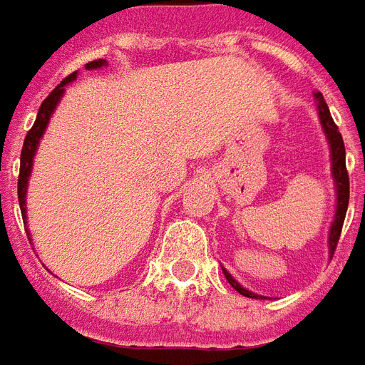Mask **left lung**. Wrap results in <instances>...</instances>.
<instances>
[{
    "mask_svg": "<svg viewBox=\"0 0 365 365\" xmlns=\"http://www.w3.org/2000/svg\"><path fill=\"white\" fill-rule=\"evenodd\" d=\"M315 98H317V108H319V118L321 123H323V129H325L327 139H329V145H331V160H333V175L334 182H336V215H334V222L331 226V234H329V251H331V257L336 251V244L341 240L342 224H344V217H346L348 209V199H350V182H348V170H346V150H344V141H342V135L339 133V128L336 123L331 118V112H329V106L323 100V94L315 93ZM226 279L230 282L237 292L245 296V298H263V296H257V294L245 290L242 286L237 284L236 280L232 279L230 272L224 271Z\"/></svg>",
    "mask_w": 365,
    "mask_h": 365,
    "instance_id": "1",
    "label": "left lung"
}]
</instances>
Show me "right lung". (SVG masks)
I'll return each mask as SVG.
<instances>
[{
	"label": "right lung",
	"instance_id": "obj_1",
	"mask_svg": "<svg viewBox=\"0 0 365 365\" xmlns=\"http://www.w3.org/2000/svg\"><path fill=\"white\" fill-rule=\"evenodd\" d=\"M106 66V61L104 59H94V61H88L86 63V69H94V67H102ZM77 77V73H71L69 77L61 81L56 88H53L52 93L48 94V98L40 104L38 115H36V121H34V125L31 128V131L26 133L24 137V145L23 150H21V170H19V182H17V195H19V205H21V215H23V222H26V207H24V195H26V183H29V175H31V168H32V158H34V153H36V147H38V141L42 133H44L46 125H48V121H50V115L58 106L59 98H61V94H63V86L67 83H71L73 79ZM29 236V234H26Z\"/></svg>",
	"mask_w": 365,
	"mask_h": 365
}]
</instances>
